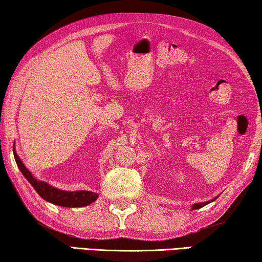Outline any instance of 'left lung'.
<instances>
[{
	"mask_svg": "<svg viewBox=\"0 0 262 262\" xmlns=\"http://www.w3.org/2000/svg\"><path fill=\"white\" fill-rule=\"evenodd\" d=\"M216 199H217V196H216V198L212 199V200H210V201H207V203H198V204H194V205H192V210H194V209H199V208H201V207H204V206L208 205L209 203H212V201L216 200Z\"/></svg>",
	"mask_w": 262,
	"mask_h": 262,
	"instance_id": "1",
	"label": "left lung"
}]
</instances>
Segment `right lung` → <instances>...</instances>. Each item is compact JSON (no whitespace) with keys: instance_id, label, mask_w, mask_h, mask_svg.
I'll use <instances>...</instances> for the list:
<instances>
[{"instance_id":"add662e5","label":"right lung","mask_w":262,"mask_h":262,"mask_svg":"<svg viewBox=\"0 0 262 262\" xmlns=\"http://www.w3.org/2000/svg\"><path fill=\"white\" fill-rule=\"evenodd\" d=\"M13 157H15L16 163L18 168H19V170L21 171L26 180L29 181L30 184L34 187L36 193H38L43 200L48 201V203L56 206H61V207L73 208L85 207V206L91 205L98 199L99 194L94 193V192L92 191H64L49 185L48 183L36 180V178H34V176L32 175L29 169L24 166V163L21 162V160L17 155L15 148H13Z\"/></svg>"}]
</instances>
